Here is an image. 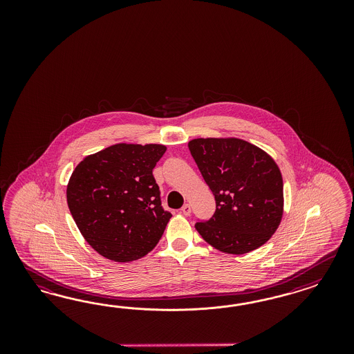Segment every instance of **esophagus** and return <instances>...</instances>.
Returning a JSON list of instances; mask_svg holds the SVG:
<instances>
[{
    "instance_id": "34e87169",
    "label": "esophagus",
    "mask_w": 354,
    "mask_h": 354,
    "mask_svg": "<svg viewBox=\"0 0 354 354\" xmlns=\"http://www.w3.org/2000/svg\"><path fill=\"white\" fill-rule=\"evenodd\" d=\"M180 210H182L183 214L185 215V216H188V215L191 214V205H183L182 209H180Z\"/></svg>"
}]
</instances>
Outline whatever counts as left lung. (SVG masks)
I'll return each instance as SVG.
<instances>
[{"instance_id":"8db88e82","label":"left lung","mask_w":354,"mask_h":354,"mask_svg":"<svg viewBox=\"0 0 354 354\" xmlns=\"http://www.w3.org/2000/svg\"><path fill=\"white\" fill-rule=\"evenodd\" d=\"M193 160L215 197V212L196 230L213 247L244 254L263 245L283 214V179L263 150L240 139H194Z\"/></svg>"}]
</instances>
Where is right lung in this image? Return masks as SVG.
<instances>
[{"instance_id":"add662e5","label":"right lung","mask_w":354,"mask_h":354,"mask_svg":"<svg viewBox=\"0 0 354 354\" xmlns=\"http://www.w3.org/2000/svg\"><path fill=\"white\" fill-rule=\"evenodd\" d=\"M165 151L158 144H117L76 166L67 204L82 235L101 256L129 262L160 241L172 216L153 176Z\"/></svg>"}]
</instances>
